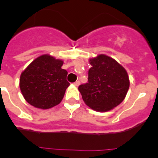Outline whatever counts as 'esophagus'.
I'll list each match as a JSON object with an SVG mask.
<instances>
[{"label": "esophagus", "mask_w": 158, "mask_h": 158, "mask_svg": "<svg viewBox=\"0 0 158 158\" xmlns=\"http://www.w3.org/2000/svg\"><path fill=\"white\" fill-rule=\"evenodd\" d=\"M79 85H80V81H75L74 83H73V85L76 86V87H77Z\"/></svg>", "instance_id": "obj_1"}]
</instances>
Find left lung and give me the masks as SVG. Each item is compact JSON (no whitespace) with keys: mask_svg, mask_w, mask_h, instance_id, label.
Returning <instances> with one entry per match:
<instances>
[{"mask_svg":"<svg viewBox=\"0 0 158 158\" xmlns=\"http://www.w3.org/2000/svg\"><path fill=\"white\" fill-rule=\"evenodd\" d=\"M89 82L78 90L85 104L91 109L106 112L120 104L130 87L127 72L116 60L106 54L89 58Z\"/></svg>","mask_w":158,"mask_h":158,"instance_id":"obj_1","label":"left lung"}]
</instances>
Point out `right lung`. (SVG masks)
<instances>
[{
    "instance_id": "obj_1",
    "label": "right lung",
    "mask_w": 158,
    "mask_h": 158,
    "mask_svg": "<svg viewBox=\"0 0 158 158\" xmlns=\"http://www.w3.org/2000/svg\"><path fill=\"white\" fill-rule=\"evenodd\" d=\"M63 60L43 54L33 60L19 78V89L25 100L33 107L49 109L61 103L70 84Z\"/></svg>"
}]
</instances>
